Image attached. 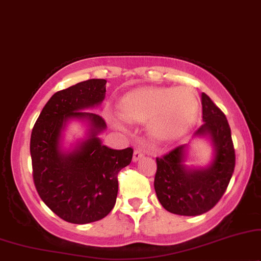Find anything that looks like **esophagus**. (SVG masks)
<instances>
[{
    "mask_svg": "<svg viewBox=\"0 0 261 261\" xmlns=\"http://www.w3.org/2000/svg\"><path fill=\"white\" fill-rule=\"evenodd\" d=\"M144 156V152L141 150V149H136V150L134 151V156H133V160L135 162L136 161H138V160H140L141 158H143Z\"/></svg>",
    "mask_w": 261,
    "mask_h": 261,
    "instance_id": "1",
    "label": "esophagus"
}]
</instances>
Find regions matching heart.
Listing matches in <instances>:
<instances>
[{
    "mask_svg": "<svg viewBox=\"0 0 261 261\" xmlns=\"http://www.w3.org/2000/svg\"><path fill=\"white\" fill-rule=\"evenodd\" d=\"M119 107L124 118L135 121L150 120V128L162 140L174 138L189 128L198 111L194 92L187 87H143L128 92Z\"/></svg>",
    "mask_w": 261,
    "mask_h": 261,
    "instance_id": "heart-1",
    "label": "heart"
}]
</instances>
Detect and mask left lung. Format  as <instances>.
Masks as SVG:
<instances>
[{"mask_svg": "<svg viewBox=\"0 0 261 261\" xmlns=\"http://www.w3.org/2000/svg\"><path fill=\"white\" fill-rule=\"evenodd\" d=\"M203 121L194 135H210L214 162L206 169H187L182 165L185 145L156 158L154 187L161 205L181 216H198L213 209L223 196L235 168V149L224 113L205 93L201 94Z\"/></svg>", "mask_w": 261, "mask_h": 261, "instance_id": "8db88e82", "label": "left lung"}]
</instances>
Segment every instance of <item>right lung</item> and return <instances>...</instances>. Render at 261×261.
Here are the masks:
<instances>
[{
	"instance_id": "add662e5",
	"label": "right lung",
	"mask_w": 261,
	"mask_h": 261,
	"mask_svg": "<svg viewBox=\"0 0 261 261\" xmlns=\"http://www.w3.org/2000/svg\"><path fill=\"white\" fill-rule=\"evenodd\" d=\"M106 80L92 79L51 96L34 124L30 151L37 192L62 220L86 224L107 216L116 204L118 173L130 165L134 149L114 150L96 137L106 128L103 118L86 109L105 98ZM71 117L87 119L90 138L74 152L60 150V134Z\"/></svg>"
}]
</instances>
